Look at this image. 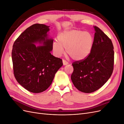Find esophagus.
<instances>
[{
	"mask_svg": "<svg viewBox=\"0 0 124 124\" xmlns=\"http://www.w3.org/2000/svg\"><path fill=\"white\" fill-rule=\"evenodd\" d=\"M62 62H63V65H67L68 64V62H67L66 61H65V60H64V59L62 60Z\"/></svg>",
	"mask_w": 124,
	"mask_h": 124,
	"instance_id": "34e87169",
	"label": "esophagus"
}]
</instances>
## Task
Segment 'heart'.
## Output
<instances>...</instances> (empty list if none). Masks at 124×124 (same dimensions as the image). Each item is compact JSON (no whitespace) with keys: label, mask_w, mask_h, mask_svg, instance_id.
Returning a JSON list of instances; mask_svg holds the SVG:
<instances>
[{"label":"heart","mask_w":124,"mask_h":124,"mask_svg":"<svg viewBox=\"0 0 124 124\" xmlns=\"http://www.w3.org/2000/svg\"><path fill=\"white\" fill-rule=\"evenodd\" d=\"M93 38L88 31L79 30H70L61 32L57 36V41L52 44L55 54L60 56L65 48L67 54L75 61H81L86 58L91 52Z\"/></svg>","instance_id":"1"}]
</instances>
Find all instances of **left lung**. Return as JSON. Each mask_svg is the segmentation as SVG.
I'll return each mask as SVG.
<instances>
[{
  "instance_id": "left-lung-1",
  "label": "left lung",
  "mask_w": 124,
  "mask_h": 124,
  "mask_svg": "<svg viewBox=\"0 0 124 124\" xmlns=\"http://www.w3.org/2000/svg\"><path fill=\"white\" fill-rule=\"evenodd\" d=\"M95 32L91 52L85 59L72 63L71 78L78 91L91 93L99 89L113 72L114 52L112 41L101 30L93 26Z\"/></svg>"
}]
</instances>
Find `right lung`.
Segmentation results:
<instances>
[{
  "instance_id": "obj_1",
  "label": "right lung",
  "mask_w": 124,
  "mask_h": 124,
  "mask_svg": "<svg viewBox=\"0 0 124 124\" xmlns=\"http://www.w3.org/2000/svg\"><path fill=\"white\" fill-rule=\"evenodd\" d=\"M49 27L33 24L21 33L13 46L14 77L21 85L33 93L47 89L63 65L62 59L51 54L53 40L48 37ZM38 43L43 46H36L34 44Z\"/></svg>"
}]
</instances>
